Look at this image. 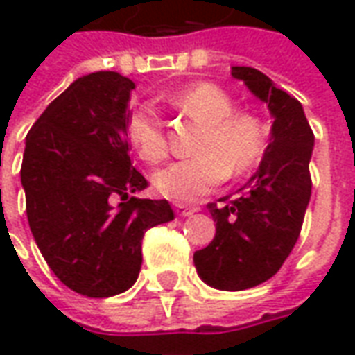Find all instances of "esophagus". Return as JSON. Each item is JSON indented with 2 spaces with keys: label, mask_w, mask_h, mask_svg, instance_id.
Returning <instances> with one entry per match:
<instances>
[{
  "label": "esophagus",
  "mask_w": 355,
  "mask_h": 355,
  "mask_svg": "<svg viewBox=\"0 0 355 355\" xmlns=\"http://www.w3.org/2000/svg\"><path fill=\"white\" fill-rule=\"evenodd\" d=\"M175 211H177L178 216H190L196 209L188 207V205H184V203H177V205H175Z\"/></svg>",
  "instance_id": "1"
}]
</instances>
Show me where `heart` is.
<instances>
[{"mask_svg":"<svg viewBox=\"0 0 355 355\" xmlns=\"http://www.w3.org/2000/svg\"><path fill=\"white\" fill-rule=\"evenodd\" d=\"M173 102L186 114L205 123L198 142V155L173 162L155 171L154 186L163 198L193 203L213 192L228 175H247L266 154V125L251 112L236 110V102L223 87L193 83ZM127 137L137 154L157 163L167 154L163 121L152 104H139L127 116Z\"/></svg>","mask_w":355,"mask_h":355,"instance_id":"b5f03b06","label":"heart"}]
</instances>
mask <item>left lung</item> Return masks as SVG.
I'll list each match as a JSON object with an SVG mask.
<instances>
[{
    "label": "left lung",
    "mask_w": 355,
    "mask_h": 355,
    "mask_svg": "<svg viewBox=\"0 0 355 355\" xmlns=\"http://www.w3.org/2000/svg\"><path fill=\"white\" fill-rule=\"evenodd\" d=\"M274 117L259 169L234 198L209 203L216 234L193 253L203 282L220 291H243L268 282L297 243L312 193L310 157L313 132L302 104L249 66H232Z\"/></svg>",
    "instance_id": "obj_1"
}]
</instances>
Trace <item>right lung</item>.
<instances>
[{"label":"right lung","mask_w":355,"mask_h":355,"mask_svg":"<svg viewBox=\"0 0 355 355\" xmlns=\"http://www.w3.org/2000/svg\"><path fill=\"white\" fill-rule=\"evenodd\" d=\"M132 89L117 72L83 76L26 135L20 182L30 230L53 274L83 297L132 287L144 232L175 218L167 200L132 196L148 186L129 157Z\"/></svg>","instance_id":"add662e5"}]
</instances>
